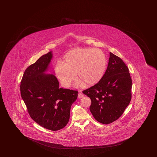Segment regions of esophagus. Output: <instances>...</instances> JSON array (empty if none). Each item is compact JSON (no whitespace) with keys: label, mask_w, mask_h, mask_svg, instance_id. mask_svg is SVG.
I'll return each mask as SVG.
<instances>
[{"label":"esophagus","mask_w":157,"mask_h":157,"mask_svg":"<svg viewBox=\"0 0 157 157\" xmlns=\"http://www.w3.org/2000/svg\"><path fill=\"white\" fill-rule=\"evenodd\" d=\"M83 94L81 93L80 91V92H79V93L78 94V98L81 99V98H83Z\"/></svg>","instance_id":"1"}]
</instances>
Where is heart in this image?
<instances>
[{"mask_svg":"<svg viewBox=\"0 0 157 157\" xmlns=\"http://www.w3.org/2000/svg\"><path fill=\"white\" fill-rule=\"evenodd\" d=\"M107 63L106 56L100 49L76 48L64 55L62 63H57L54 72L63 86H70L75 75L78 78L77 86H91L101 80Z\"/></svg>","mask_w":157,"mask_h":157,"instance_id":"heart-1","label":"heart"}]
</instances>
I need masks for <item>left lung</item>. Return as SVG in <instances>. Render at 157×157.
Instances as JSON below:
<instances>
[{
	"label": "left lung",
	"mask_w": 157,
	"mask_h": 157,
	"mask_svg": "<svg viewBox=\"0 0 157 157\" xmlns=\"http://www.w3.org/2000/svg\"><path fill=\"white\" fill-rule=\"evenodd\" d=\"M132 80L124 61L110 52L107 69L98 83L82 91L91 100L94 118L109 124L123 114L131 99Z\"/></svg>",
	"instance_id": "obj_1"
}]
</instances>
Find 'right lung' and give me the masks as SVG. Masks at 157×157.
Listing matches in <instances>:
<instances>
[{"mask_svg": "<svg viewBox=\"0 0 157 157\" xmlns=\"http://www.w3.org/2000/svg\"><path fill=\"white\" fill-rule=\"evenodd\" d=\"M52 58L51 51L27 68L20 91L31 118L44 128L57 131L68 124L71 107L77 99L78 91L59 88L57 77L45 74Z\"/></svg>", "mask_w": 157, "mask_h": 157, "instance_id": "right-lung-1", "label": "right lung"}]
</instances>
